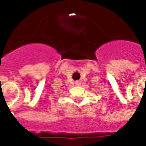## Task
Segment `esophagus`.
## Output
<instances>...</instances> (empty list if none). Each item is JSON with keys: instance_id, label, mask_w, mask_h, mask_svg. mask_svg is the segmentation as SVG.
<instances>
[{"instance_id": "1", "label": "esophagus", "mask_w": 146, "mask_h": 146, "mask_svg": "<svg viewBox=\"0 0 146 146\" xmlns=\"http://www.w3.org/2000/svg\"><path fill=\"white\" fill-rule=\"evenodd\" d=\"M80 84V83L79 81H76V85H79Z\"/></svg>"}]
</instances>
